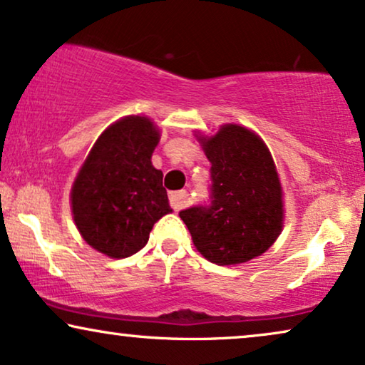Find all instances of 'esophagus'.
<instances>
[{
  "label": "esophagus",
  "instance_id": "obj_1",
  "mask_svg": "<svg viewBox=\"0 0 365 365\" xmlns=\"http://www.w3.org/2000/svg\"><path fill=\"white\" fill-rule=\"evenodd\" d=\"M186 202H187V192L186 191H176V192L169 194V205H171L174 211L182 210V207L186 206Z\"/></svg>",
  "mask_w": 365,
  "mask_h": 365
}]
</instances>
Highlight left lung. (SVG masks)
Segmentation results:
<instances>
[{
	"label": "left lung",
	"instance_id": "8db88e82",
	"mask_svg": "<svg viewBox=\"0 0 365 365\" xmlns=\"http://www.w3.org/2000/svg\"><path fill=\"white\" fill-rule=\"evenodd\" d=\"M211 163L210 202L179 211L194 246L211 263L236 264L259 257L283 226L282 187L263 140L225 125L202 142Z\"/></svg>",
	"mask_w": 365,
	"mask_h": 365
}]
</instances>
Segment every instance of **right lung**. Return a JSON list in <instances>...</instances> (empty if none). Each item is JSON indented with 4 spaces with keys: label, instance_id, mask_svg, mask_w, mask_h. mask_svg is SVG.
<instances>
[{
    "label": "right lung",
    "instance_id": "right-lung-1",
    "mask_svg": "<svg viewBox=\"0 0 365 365\" xmlns=\"http://www.w3.org/2000/svg\"><path fill=\"white\" fill-rule=\"evenodd\" d=\"M159 132L145 117L108 127L90 150L72 187V212L83 240L110 258H127L148 243L171 211L163 173L150 163Z\"/></svg>",
    "mask_w": 365,
    "mask_h": 365
}]
</instances>
